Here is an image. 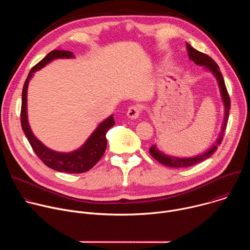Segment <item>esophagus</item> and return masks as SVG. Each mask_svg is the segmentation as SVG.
Returning a JSON list of instances; mask_svg holds the SVG:
<instances>
[{"mask_svg": "<svg viewBox=\"0 0 250 250\" xmlns=\"http://www.w3.org/2000/svg\"><path fill=\"white\" fill-rule=\"evenodd\" d=\"M140 113H141V109L139 105H131L126 113V116L131 120H136L139 117Z\"/></svg>", "mask_w": 250, "mask_h": 250, "instance_id": "1", "label": "esophagus"}]
</instances>
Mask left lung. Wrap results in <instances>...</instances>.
Returning a JSON list of instances; mask_svg holds the SVG:
<instances>
[{"mask_svg": "<svg viewBox=\"0 0 250 250\" xmlns=\"http://www.w3.org/2000/svg\"><path fill=\"white\" fill-rule=\"evenodd\" d=\"M186 47H187L189 58L192 61H194L197 65L204 66L217 79V82H218V85L220 88L221 97H222L224 106H225V117H224L222 128H221V132H220L217 140L215 141V144H213L208 149H207L202 154H198V155H195L192 157H177V156H171V155L165 154L164 152L159 150V148L157 147L156 145L152 146L149 148V153L151 154V156L154 159H156L158 162H160L163 165H166L168 167H173V168H184V167H189V166L195 165L199 162H202V161L209 158L213 153L217 151L218 146L221 145V142L225 135V131H226L228 120H229V108H230L229 96L228 94L225 80L223 78V75L221 73L220 67L218 66V64L207 54H204V53L196 50L189 43H186Z\"/></svg>", "mask_w": 250, "mask_h": 250, "instance_id": "obj_1", "label": "left lung"}]
</instances>
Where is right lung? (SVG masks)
Returning <instances> with one entry per match:
<instances>
[{
  "label": "right lung",
  "instance_id": "obj_1",
  "mask_svg": "<svg viewBox=\"0 0 250 250\" xmlns=\"http://www.w3.org/2000/svg\"><path fill=\"white\" fill-rule=\"evenodd\" d=\"M75 55L66 50H52L41 62L35 65L27 75L22 88L21 122V128L24 131L29 144L39 158L49 168L58 172L65 173H83L90 170L104 155L106 148L105 134L114 126L115 120L113 115L104 120L96 127L93 133L87 138L85 144L78 149L71 152H58L45 146L42 142L35 136L30 128L27 119V87L34 72L41 70L54 59L74 58Z\"/></svg>",
  "mask_w": 250,
  "mask_h": 250
}]
</instances>
